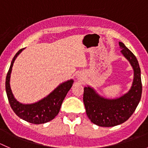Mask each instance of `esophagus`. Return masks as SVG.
<instances>
[{
	"mask_svg": "<svg viewBox=\"0 0 148 148\" xmlns=\"http://www.w3.org/2000/svg\"><path fill=\"white\" fill-rule=\"evenodd\" d=\"M77 78H78V79H81V77H77Z\"/></svg>",
	"mask_w": 148,
	"mask_h": 148,
	"instance_id": "1",
	"label": "esophagus"
}]
</instances>
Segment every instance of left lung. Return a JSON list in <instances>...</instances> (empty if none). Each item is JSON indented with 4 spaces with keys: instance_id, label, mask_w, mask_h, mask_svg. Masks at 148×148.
<instances>
[{
    "instance_id": "obj_1",
    "label": "left lung",
    "mask_w": 148,
    "mask_h": 148,
    "mask_svg": "<svg viewBox=\"0 0 148 148\" xmlns=\"http://www.w3.org/2000/svg\"><path fill=\"white\" fill-rule=\"evenodd\" d=\"M121 53L129 61L134 71L132 85L127 93L116 99H107L98 95L93 88H84L83 101L86 115L91 122L100 127L120 125L131 117L142 95L140 68L135 55L122 42H119Z\"/></svg>"
}]
</instances>
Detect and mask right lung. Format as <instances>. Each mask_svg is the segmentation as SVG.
<instances>
[{"mask_svg": "<svg viewBox=\"0 0 148 148\" xmlns=\"http://www.w3.org/2000/svg\"><path fill=\"white\" fill-rule=\"evenodd\" d=\"M24 49H21L16 53L12 60L5 79V91L8 102L16 114L22 120L30 123L39 125L49 122L59 114L61 106L66 95L72 86L74 80L70 79L61 84L48 96L38 102L33 104H22L15 99L10 86V79L12 67L15 60Z\"/></svg>", "mask_w": 148, "mask_h": 148, "instance_id": "add662e5", "label": "right lung"}]
</instances>
